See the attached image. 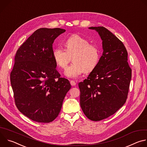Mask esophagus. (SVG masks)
<instances>
[{
  "label": "esophagus",
  "mask_w": 147,
  "mask_h": 147,
  "mask_svg": "<svg viewBox=\"0 0 147 147\" xmlns=\"http://www.w3.org/2000/svg\"><path fill=\"white\" fill-rule=\"evenodd\" d=\"M70 84H71V85L72 86H76V82L74 81L71 80V81H70Z\"/></svg>",
  "instance_id": "34e87169"
}]
</instances>
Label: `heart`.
Wrapping results in <instances>:
<instances>
[{"instance_id":"b5f03b06","label":"heart","mask_w":147,"mask_h":147,"mask_svg":"<svg viewBox=\"0 0 147 147\" xmlns=\"http://www.w3.org/2000/svg\"><path fill=\"white\" fill-rule=\"evenodd\" d=\"M65 49L58 47L53 52V59L57 65L65 69L72 57L73 63L67 67L65 75L70 78H77L84 72L90 73L98 65L100 57L98 47L90 43L86 38L73 34L65 42Z\"/></svg>"}]
</instances>
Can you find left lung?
Listing matches in <instances>:
<instances>
[{
	"label": "left lung",
	"instance_id": "1",
	"mask_svg": "<svg viewBox=\"0 0 147 147\" xmlns=\"http://www.w3.org/2000/svg\"><path fill=\"white\" fill-rule=\"evenodd\" d=\"M102 40L103 53L97 66L87 79L78 83L80 106L92 121H100L115 114L127 100L131 69L122 42L103 27H91Z\"/></svg>",
	"mask_w": 147,
	"mask_h": 147
}]
</instances>
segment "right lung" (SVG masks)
Wrapping results in <instances>:
<instances>
[{"label": "right lung", "instance_id": "add662e5", "mask_svg": "<svg viewBox=\"0 0 147 147\" xmlns=\"http://www.w3.org/2000/svg\"><path fill=\"white\" fill-rule=\"evenodd\" d=\"M66 31L59 28L36 30L18 49L10 73L16 106L33 121L49 123L59 115L71 88L60 77L53 56L55 39Z\"/></svg>", "mask_w": 147, "mask_h": 147}]
</instances>
